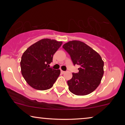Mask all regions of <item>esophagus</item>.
I'll use <instances>...</instances> for the list:
<instances>
[{
  "instance_id": "esophagus-1",
  "label": "esophagus",
  "mask_w": 125,
  "mask_h": 125,
  "mask_svg": "<svg viewBox=\"0 0 125 125\" xmlns=\"http://www.w3.org/2000/svg\"><path fill=\"white\" fill-rule=\"evenodd\" d=\"M65 72L63 71H62V70H61V74H64Z\"/></svg>"
}]
</instances>
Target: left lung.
Masks as SVG:
<instances>
[{"mask_svg": "<svg viewBox=\"0 0 125 125\" xmlns=\"http://www.w3.org/2000/svg\"><path fill=\"white\" fill-rule=\"evenodd\" d=\"M62 48L71 56L74 65H78V73L67 81L69 90L75 95L91 93L100 85L104 75V63L97 52L84 42L73 40L64 44Z\"/></svg>", "mask_w": 125, "mask_h": 125, "instance_id": "left-lung-1", "label": "left lung"}]
</instances>
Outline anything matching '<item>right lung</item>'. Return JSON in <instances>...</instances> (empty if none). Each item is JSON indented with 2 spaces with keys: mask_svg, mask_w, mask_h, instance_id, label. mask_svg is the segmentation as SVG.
Listing matches in <instances>:
<instances>
[{
  "mask_svg": "<svg viewBox=\"0 0 125 125\" xmlns=\"http://www.w3.org/2000/svg\"><path fill=\"white\" fill-rule=\"evenodd\" d=\"M62 42L44 39L31 45L23 53L20 61L21 74L27 83L37 90L52 88L60 70L49 67L53 56Z\"/></svg>",
  "mask_w": 125,
  "mask_h": 125,
  "instance_id": "1",
  "label": "right lung"
}]
</instances>
